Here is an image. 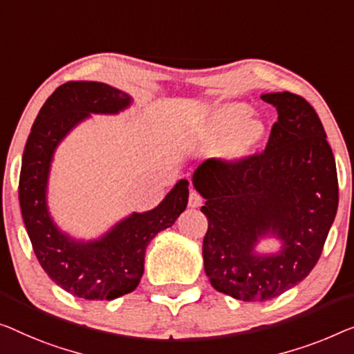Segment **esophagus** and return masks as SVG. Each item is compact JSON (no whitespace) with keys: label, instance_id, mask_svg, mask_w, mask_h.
<instances>
[{"label":"esophagus","instance_id":"1","mask_svg":"<svg viewBox=\"0 0 354 354\" xmlns=\"http://www.w3.org/2000/svg\"><path fill=\"white\" fill-rule=\"evenodd\" d=\"M202 203H203L202 195L197 192H191V195H189V207L198 208V207H202Z\"/></svg>","mask_w":354,"mask_h":354}]
</instances>
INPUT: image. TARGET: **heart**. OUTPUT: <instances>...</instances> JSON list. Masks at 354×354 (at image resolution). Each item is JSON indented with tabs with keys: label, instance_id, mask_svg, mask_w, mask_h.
Returning a JSON list of instances; mask_svg holds the SVG:
<instances>
[{
	"label": "heart",
	"instance_id": "heart-1",
	"mask_svg": "<svg viewBox=\"0 0 354 354\" xmlns=\"http://www.w3.org/2000/svg\"><path fill=\"white\" fill-rule=\"evenodd\" d=\"M207 135L218 138L213 146L214 160L225 165L243 162L262 145L267 125L261 118L250 114L245 103L229 102L209 111L203 125Z\"/></svg>",
	"mask_w": 354,
	"mask_h": 354
}]
</instances>
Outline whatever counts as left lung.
Masks as SVG:
<instances>
[{
	"label": "left lung",
	"mask_w": 354,
	"mask_h": 354,
	"mask_svg": "<svg viewBox=\"0 0 354 354\" xmlns=\"http://www.w3.org/2000/svg\"><path fill=\"white\" fill-rule=\"evenodd\" d=\"M278 119L262 154L225 165L208 159L192 184L208 219L203 267L216 291L245 302L278 297L313 270L339 207L335 160L307 100L262 93ZM275 238L277 253H259Z\"/></svg>",
	"instance_id": "1"
}]
</instances>
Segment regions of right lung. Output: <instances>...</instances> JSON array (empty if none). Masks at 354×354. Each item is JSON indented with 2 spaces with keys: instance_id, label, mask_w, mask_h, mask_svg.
I'll use <instances>...</instances> for the list:
<instances>
[{
  "instance_id": "1",
  "label": "right lung",
  "mask_w": 354,
  "mask_h": 354,
  "mask_svg": "<svg viewBox=\"0 0 354 354\" xmlns=\"http://www.w3.org/2000/svg\"><path fill=\"white\" fill-rule=\"evenodd\" d=\"M133 98L95 81H70L46 100L26 140L19 181L22 218L35 254L49 278L86 300H113L135 291L146 248L187 207L189 181L179 179L156 208L125 216L98 239H75L50 216L47 187L57 147L91 114H119Z\"/></svg>"
}]
</instances>
